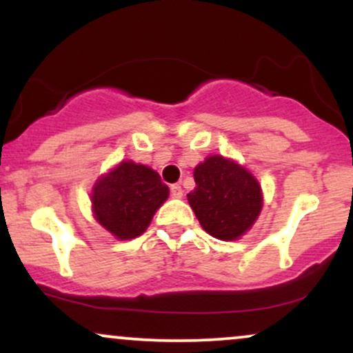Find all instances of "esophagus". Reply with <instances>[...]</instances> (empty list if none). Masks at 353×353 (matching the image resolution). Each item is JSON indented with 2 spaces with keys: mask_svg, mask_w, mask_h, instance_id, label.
I'll return each instance as SVG.
<instances>
[{
  "mask_svg": "<svg viewBox=\"0 0 353 353\" xmlns=\"http://www.w3.org/2000/svg\"><path fill=\"white\" fill-rule=\"evenodd\" d=\"M171 196L176 197V199H177V197H182V188L179 184H172L171 185Z\"/></svg>",
  "mask_w": 353,
  "mask_h": 353,
  "instance_id": "esophagus-1",
  "label": "esophagus"
}]
</instances>
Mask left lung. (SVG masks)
<instances>
[{
	"instance_id": "obj_1",
	"label": "left lung",
	"mask_w": 353,
	"mask_h": 353,
	"mask_svg": "<svg viewBox=\"0 0 353 353\" xmlns=\"http://www.w3.org/2000/svg\"><path fill=\"white\" fill-rule=\"evenodd\" d=\"M196 188L188 201L202 229L221 241H236L252 228L262 209V189L234 161L209 156L194 169Z\"/></svg>"
}]
</instances>
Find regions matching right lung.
Instances as JSON below:
<instances>
[{"instance_id":"obj_1","label":"right lung","mask_w":353,"mask_h":353,"mask_svg":"<svg viewBox=\"0 0 353 353\" xmlns=\"http://www.w3.org/2000/svg\"><path fill=\"white\" fill-rule=\"evenodd\" d=\"M168 196L169 188L156 171L144 164L123 161L99 177L92 188V212L108 232L129 241L148 229Z\"/></svg>"}]
</instances>
